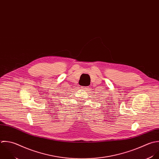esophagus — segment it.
Segmentation results:
<instances>
[{"label":"esophagus","mask_w":159,"mask_h":159,"mask_svg":"<svg viewBox=\"0 0 159 159\" xmlns=\"http://www.w3.org/2000/svg\"><path fill=\"white\" fill-rule=\"evenodd\" d=\"M83 89H84L85 90H88L89 89V87H82Z\"/></svg>","instance_id":"1"}]
</instances>
